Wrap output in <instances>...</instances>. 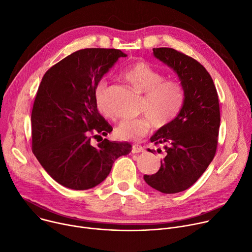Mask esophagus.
I'll return each instance as SVG.
<instances>
[{
    "instance_id": "1",
    "label": "esophagus",
    "mask_w": 252,
    "mask_h": 252,
    "mask_svg": "<svg viewBox=\"0 0 252 252\" xmlns=\"http://www.w3.org/2000/svg\"><path fill=\"white\" fill-rule=\"evenodd\" d=\"M145 149L144 147L140 146V145H133L132 149H131V153L132 154H136V153H144Z\"/></svg>"
}]
</instances>
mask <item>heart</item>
<instances>
[{
  "label": "heart",
  "instance_id": "1",
  "mask_svg": "<svg viewBox=\"0 0 252 252\" xmlns=\"http://www.w3.org/2000/svg\"><path fill=\"white\" fill-rule=\"evenodd\" d=\"M125 79L141 94H145L141 117L123 120L116 128L117 136L125 141H139L145 136L153 122L165 126L174 121L185 101V91L176 79L165 80V75L145 61L134 62L124 70ZM107 82L102 79L94 88V99L101 113L111 117L106 103Z\"/></svg>",
  "mask_w": 252,
  "mask_h": 252
}]
</instances>
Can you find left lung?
I'll list each match as a JSON object with an SVG mask.
<instances>
[{
	"instance_id": "1",
	"label": "left lung",
	"mask_w": 252,
	"mask_h": 252,
	"mask_svg": "<svg viewBox=\"0 0 252 252\" xmlns=\"http://www.w3.org/2000/svg\"><path fill=\"white\" fill-rule=\"evenodd\" d=\"M153 51L178 75L185 101L177 118L150 139L156 145H164L165 157L158 171L145 175L144 180L159 192L175 194L191 187L212 162L220 126L219 100L210 74L198 61L172 48Z\"/></svg>"
}]
</instances>
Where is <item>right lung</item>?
<instances>
[{"mask_svg": "<svg viewBox=\"0 0 252 252\" xmlns=\"http://www.w3.org/2000/svg\"><path fill=\"white\" fill-rule=\"evenodd\" d=\"M118 49L86 48L68 55L44 74L33 104L32 150L52 179L73 190L97 186L127 142L102 139L112 130L100 116L94 88L121 57ZM99 136L94 146L91 139Z\"/></svg>", "mask_w": 252, "mask_h": 252, "instance_id": "add662e5", "label": "right lung"}]
</instances>
